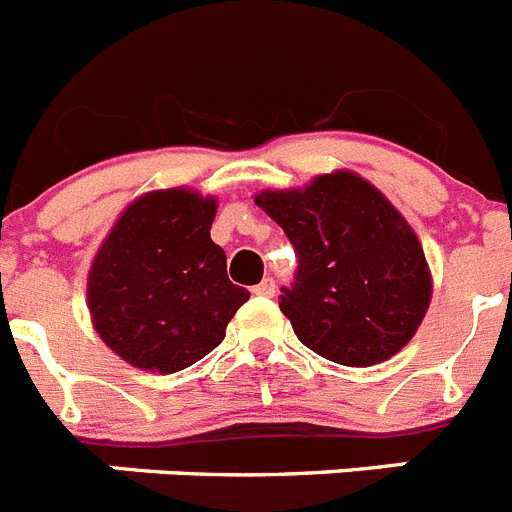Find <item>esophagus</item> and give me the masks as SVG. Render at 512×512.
I'll return each instance as SVG.
<instances>
[{
  "label": "esophagus",
  "mask_w": 512,
  "mask_h": 512,
  "mask_svg": "<svg viewBox=\"0 0 512 512\" xmlns=\"http://www.w3.org/2000/svg\"><path fill=\"white\" fill-rule=\"evenodd\" d=\"M274 290H277V287H274V279L266 277L264 282H261V285L253 287V295H261V298H272Z\"/></svg>",
  "instance_id": "34e87169"
}]
</instances>
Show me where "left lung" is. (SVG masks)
<instances>
[{
  "label": "left lung",
  "instance_id": "obj_1",
  "mask_svg": "<svg viewBox=\"0 0 512 512\" xmlns=\"http://www.w3.org/2000/svg\"><path fill=\"white\" fill-rule=\"evenodd\" d=\"M253 202L298 251V277L279 308L305 347L370 368L409 344L430 308L432 274L412 225L373 183L334 170Z\"/></svg>",
  "mask_w": 512,
  "mask_h": 512
}]
</instances>
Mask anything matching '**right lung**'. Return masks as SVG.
Returning <instances> with one entry per match:
<instances>
[{
    "label": "right lung",
    "mask_w": 512,
    "mask_h": 512,
    "mask_svg": "<svg viewBox=\"0 0 512 512\" xmlns=\"http://www.w3.org/2000/svg\"><path fill=\"white\" fill-rule=\"evenodd\" d=\"M217 199L194 189L137 196L100 243L87 272L93 329L134 368L178 373L225 339L251 295L227 279L212 238Z\"/></svg>",
    "instance_id": "right-lung-1"
}]
</instances>
